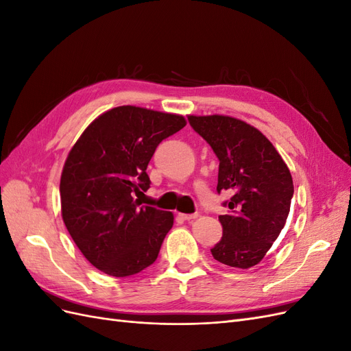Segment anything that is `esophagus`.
I'll list each match as a JSON object with an SVG mask.
<instances>
[{
  "label": "esophagus",
  "instance_id": "34e87169",
  "mask_svg": "<svg viewBox=\"0 0 351 351\" xmlns=\"http://www.w3.org/2000/svg\"><path fill=\"white\" fill-rule=\"evenodd\" d=\"M178 217H182V218L186 219V221H192V219L197 218L199 214H197V212H195V214H178Z\"/></svg>",
  "mask_w": 351,
  "mask_h": 351
}]
</instances>
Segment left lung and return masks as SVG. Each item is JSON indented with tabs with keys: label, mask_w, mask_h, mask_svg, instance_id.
Listing matches in <instances>:
<instances>
[{
	"label": "left lung",
	"mask_w": 351,
	"mask_h": 351,
	"mask_svg": "<svg viewBox=\"0 0 351 351\" xmlns=\"http://www.w3.org/2000/svg\"><path fill=\"white\" fill-rule=\"evenodd\" d=\"M192 129L219 159L217 192L232 193L219 215L222 237L210 249L231 268L258 265L278 239L294 193L289 167L258 129L226 115H189Z\"/></svg>",
	"instance_id": "1"
}]
</instances>
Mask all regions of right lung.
<instances>
[{
  "label": "right lung",
  "mask_w": 351,
  "mask_h": 351,
  "mask_svg": "<svg viewBox=\"0 0 351 351\" xmlns=\"http://www.w3.org/2000/svg\"><path fill=\"white\" fill-rule=\"evenodd\" d=\"M186 125L182 115L117 107L99 115L71 147L60 182L62 221L95 268L130 277L152 265L171 230V212L142 205L158 145Z\"/></svg>",
  "instance_id": "1"
}]
</instances>
